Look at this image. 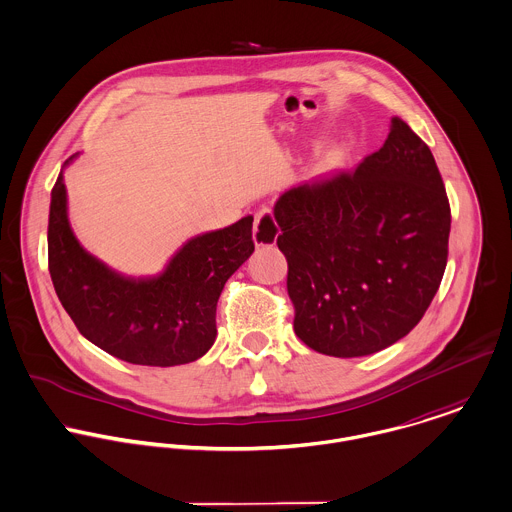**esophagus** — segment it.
<instances>
[{"label": "esophagus", "mask_w": 512, "mask_h": 512, "mask_svg": "<svg viewBox=\"0 0 512 512\" xmlns=\"http://www.w3.org/2000/svg\"><path fill=\"white\" fill-rule=\"evenodd\" d=\"M281 229L275 221V215L269 207H263L257 211L255 215V223H253V241L257 247H265V245H273L279 237Z\"/></svg>", "instance_id": "obj_1"}]
</instances>
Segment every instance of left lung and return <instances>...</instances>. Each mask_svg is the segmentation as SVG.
Masks as SVG:
<instances>
[{
	"label": "left lung",
	"mask_w": 512,
	"mask_h": 512,
	"mask_svg": "<svg viewBox=\"0 0 512 512\" xmlns=\"http://www.w3.org/2000/svg\"><path fill=\"white\" fill-rule=\"evenodd\" d=\"M295 332L336 358L380 352L421 320L447 265L451 209L429 146L394 116L354 170L275 204Z\"/></svg>",
	"instance_id": "obj_1"
}]
</instances>
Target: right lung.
<instances>
[{
  "label": "right lung",
  "instance_id": "1",
  "mask_svg": "<svg viewBox=\"0 0 512 512\" xmlns=\"http://www.w3.org/2000/svg\"><path fill=\"white\" fill-rule=\"evenodd\" d=\"M251 229L253 215H247L186 241L160 275L124 277L77 241L61 170L49 207V273L79 332L110 356L140 366L188 364L215 340L217 299L255 251Z\"/></svg>",
  "mask_w": 512,
  "mask_h": 512
}]
</instances>
